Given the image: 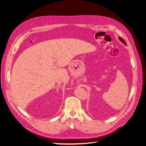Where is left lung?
Returning <instances> with one entry per match:
<instances>
[{"label": "left lung", "mask_w": 146, "mask_h": 146, "mask_svg": "<svg viewBox=\"0 0 146 146\" xmlns=\"http://www.w3.org/2000/svg\"><path fill=\"white\" fill-rule=\"evenodd\" d=\"M119 40L121 41V42H122L123 44H125V45H127V44H126V42L123 40V39H122L121 37H119Z\"/></svg>", "instance_id": "8db88e82"}]
</instances>
